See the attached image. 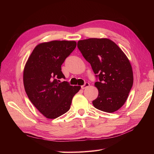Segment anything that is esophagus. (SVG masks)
<instances>
[{
	"mask_svg": "<svg viewBox=\"0 0 154 154\" xmlns=\"http://www.w3.org/2000/svg\"><path fill=\"white\" fill-rule=\"evenodd\" d=\"M89 85H90L89 83H88V82H85V84L83 85H82V86H81V87H82V89H84V88H85L88 87L89 86Z\"/></svg>",
	"mask_w": 154,
	"mask_h": 154,
	"instance_id": "34e87169",
	"label": "esophagus"
}]
</instances>
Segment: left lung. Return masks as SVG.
I'll use <instances>...</instances> for the list:
<instances>
[{"label": "left lung", "instance_id": "1", "mask_svg": "<svg viewBox=\"0 0 154 154\" xmlns=\"http://www.w3.org/2000/svg\"><path fill=\"white\" fill-rule=\"evenodd\" d=\"M77 45L98 79L94 83L98 96L93 105L109 113L119 110L133 85L132 68L127 56L108 38L79 40Z\"/></svg>", "mask_w": 154, "mask_h": 154}]
</instances>
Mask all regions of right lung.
<instances>
[{
    "mask_svg": "<svg viewBox=\"0 0 154 154\" xmlns=\"http://www.w3.org/2000/svg\"><path fill=\"white\" fill-rule=\"evenodd\" d=\"M75 41L54 40L37 45L26 63L23 81L26 94L36 108L48 119H55L70 109L80 86L65 79L61 66L76 48Z\"/></svg>",
    "mask_w": 154,
    "mask_h": 154,
    "instance_id": "1",
    "label": "right lung"
}]
</instances>
